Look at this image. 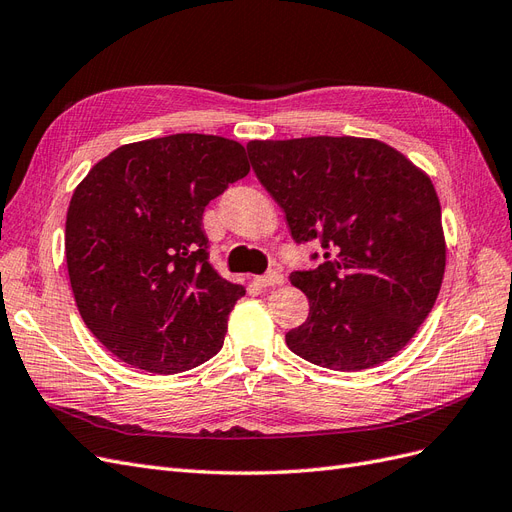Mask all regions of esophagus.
Returning <instances> with one entry per match:
<instances>
[{
	"label": "esophagus",
	"mask_w": 512,
	"mask_h": 512,
	"mask_svg": "<svg viewBox=\"0 0 512 512\" xmlns=\"http://www.w3.org/2000/svg\"><path fill=\"white\" fill-rule=\"evenodd\" d=\"M256 284L262 286V288H267V286H280V284H284V275H282L280 271H269V273H265V275L256 277Z\"/></svg>",
	"instance_id": "1"
}]
</instances>
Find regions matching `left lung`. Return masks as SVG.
<instances>
[{
	"instance_id": "8db88e82",
	"label": "left lung",
	"mask_w": 512,
	"mask_h": 512,
	"mask_svg": "<svg viewBox=\"0 0 512 512\" xmlns=\"http://www.w3.org/2000/svg\"><path fill=\"white\" fill-rule=\"evenodd\" d=\"M247 156L292 239L322 245L316 269L290 275L309 316L286 333L288 348L335 371L389 361L442 286L446 243L431 179L376 138L250 141Z\"/></svg>"
}]
</instances>
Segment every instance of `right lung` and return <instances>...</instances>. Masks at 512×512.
I'll list each match as a JSON object with an SVG mask.
<instances>
[{
  "mask_svg": "<svg viewBox=\"0 0 512 512\" xmlns=\"http://www.w3.org/2000/svg\"><path fill=\"white\" fill-rule=\"evenodd\" d=\"M247 173L237 141L170 134L108 153L74 190L70 286L87 329L119 361L168 376L220 352L245 288L209 265L203 213Z\"/></svg>",
  "mask_w": 512,
  "mask_h": 512,
  "instance_id": "obj_1",
  "label": "right lung"
}]
</instances>
